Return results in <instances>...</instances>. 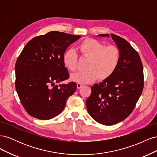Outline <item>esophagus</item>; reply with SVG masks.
Returning a JSON list of instances; mask_svg holds the SVG:
<instances>
[{"instance_id": "34e87169", "label": "esophagus", "mask_w": 157, "mask_h": 157, "mask_svg": "<svg viewBox=\"0 0 157 157\" xmlns=\"http://www.w3.org/2000/svg\"><path fill=\"white\" fill-rule=\"evenodd\" d=\"M83 86H84V85H83L82 84H81V83H77V87L78 89L81 88Z\"/></svg>"}]
</instances>
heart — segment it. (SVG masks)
Segmentation results:
<instances>
[{"mask_svg":"<svg viewBox=\"0 0 157 157\" xmlns=\"http://www.w3.org/2000/svg\"><path fill=\"white\" fill-rule=\"evenodd\" d=\"M77 50L82 58L88 59L86 71L71 75V80L78 83H90L98 78L101 81L108 79L115 73L121 61V51L117 46H105L100 41L91 38H86L80 42ZM63 63L71 72L77 70L78 57L75 52L71 50L65 52Z\"/></svg>","mask_w":157,"mask_h":157,"instance_id":"b5f03b06","label":"heart"}]
</instances>
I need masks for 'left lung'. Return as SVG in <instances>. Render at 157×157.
<instances>
[{
    "instance_id": "left-lung-1",
    "label": "left lung",
    "mask_w": 157,
    "mask_h": 157,
    "mask_svg": "<svg viewBox=\"0 0 157 157\" xmlns=\"http://www.w3.org/2000/svg\"><path fill=\"white\" fill-rule=\"evenodd\" d=\"M121 54L119 65L110 78L92 86L86 100L88 113L96 122L113 125L134 110L144 89V69L140 55L127 40L111 34ZM109 36L108 34L99 35Z\"/></svg>"
}]
</instances>
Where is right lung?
Masks as SVG:
<instances>
[{"instance_id": "1", "label": "right lung", "mask_w": 157, "mask_h": 157, "mask_svg": "<svg viewBox=\"0 0 157 157\" xmlns=\"http://www.w3.org/2000/svg\"><path fill=\"white\" fill-rule=\"evenodd\" d=\"M80 37L50 31L33 38L23 48L15 65L16 89L23 107L31 117L48 120L58 116L75 92V82L55 84L68 79L63 55Z\"/></svg>"}]
</instances>
